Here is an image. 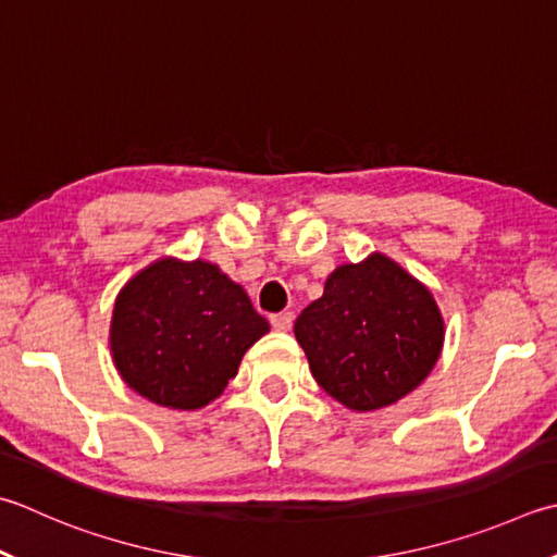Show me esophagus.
I'll list each match as a JSON object with an SVG mask.
<instances>
[{
	"label": "esophagus",
	"instance_id": "esophagus-1",
	"mask_svg": "<svg viewBox=\"0 0 557 557\" xmlns=\"http://www.w3.org/2000/svg\"><path fill=\"white\" fill-rule=\"evenodd\" d=\"M292 321H294L292 311H282V313L270 315V323H272V329L280 331V333H287V331L292 329Z\"/></svg>",
	"mask_w": 557,
	"mask_h": 557
}]
</instances>
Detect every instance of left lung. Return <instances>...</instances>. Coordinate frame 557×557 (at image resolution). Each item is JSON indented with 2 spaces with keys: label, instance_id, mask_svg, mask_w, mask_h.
I'll return each mask as SVG.
<instances>
[{
  "label": "left lung",
  "instance_id": "obj_1",
  "mask_svg": "<svg viewBox=\"0 0 557 557\" xmlns=\"http://www.w3.org/2000/svg\"><path fill=\"white\" fill-rule=\"evenodd\" d=\"M444 333L432 292L379 250L337 265L294 323L313 379L357 412L412 394L437 364Z\"/></svg>",
  "mask_w": 557,
  "mask_h": 557
}]
</instances>
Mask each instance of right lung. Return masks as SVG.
Segmentation results:
<instances>
[{
  "label": "right lung",
  "mask_w": 557,
  "mask_h": 557,
  "mask_svg": "<svg viewBox=\"0 0 557 557\" xmlns=\"http://www.w3.org/2000/svg\"><path fill=\"white\" fill-rule=\"evenodd\" d=\"M270 331L220 265L163 256L117 292L111 315L120 379L157 406L200 410L224 394L246 350Z\"/></svg>",
  "instance_id": "add662e5"
}]
</instances>
